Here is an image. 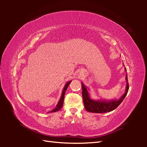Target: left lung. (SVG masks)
I'll use <instances>...</instances> for the list:
<instances>
[{"label":"left lung","mask_w":147,"mask_h":147,"mask_svg":"<svg viewBox=\"0 0 147 147\" xmlns=\"http://www.w3.org/2000/svg\"><path fill=\"white\" fill-rule=\"evenodd\" d=\"M126 79L127 81V85L126 88V92L124 94L121 96V98L118 100H111V101H97L93 100L90 98L88 95V91L83 85V83H82V96L83 98L84 105L86 110L88 112H93V113H104V112H111L114 111V109H116L119 105L121 102L123 101L124 98L126 96L127 92L129 90V84L127 82V76L126 75Z\"/></svg>","instance_id":"obj_1"}]
</instances>
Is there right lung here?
Segmentation results:
<instances>
[{
  "mask_svg": "<svg viewBox=\"0 0 147 147\" xmlns=\"http://www.w3.org/2000/svg\"><path fill=\"white\" fill-rule=\"evenodd\" d=\"M71 81H70V82H69L66 84H65V85L64 88L63 89V91H62V96H61L60 100H59V101L58 102L57 105H56V107H55V109H53V110L51 111H49V112H57V111H59L61 110V108L62 107V106H63V102H64V99L65 92V91H66L67 87H68L69 85V84L71 83Z\"/></svg>",
  "mask_w": 147,
  "mask_h": 147,
  "instance_id": "right-lung-1",
  "label": "right lung"
}]
</instances>
